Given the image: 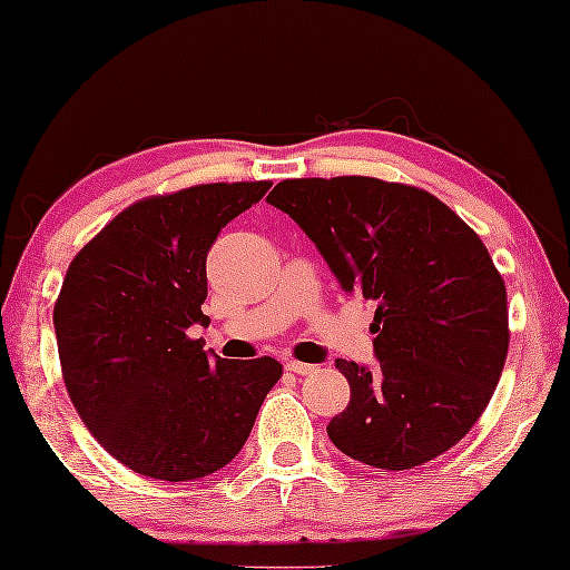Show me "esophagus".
Returning <instances> with one entry per match:
<instances>
[{
    "label": "esophagus",
    "mask_w": 570,
    "mask_h": 570,
    "mask_svg": "<svg viewBox=\"0 0 570 570\" xmlns=\"http://www.w3.org/2000/svg\"><path fill=\"white\" fill-rule=\"evenodd\" d=\"M286 370L294 372V375H313L318 367H313V364H303V362H286Z\"/></svg>",
    "instance_id": "1"
}]
</instances>
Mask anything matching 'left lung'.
<instances>
[{
    "label": "left lung",
    "instance_id": "8db88e82",
    "mask_svg": "<svg viewBox=\"0 0 570 570\" xmlns=\"http://www.w3.org/2000/svg\"><path fill=\"white\" fill-rule=\"evenodd\" d=\"M267 200L303 227L343 292L377 303V367L337 358L351 402L326 426L335 448L404 472L461 442L509 351L507 286L480 235L426 189L375 176L284 179Z\"/></svg>",
    "mask_w": 570,
    "mask_h": 570
}]
</instances>
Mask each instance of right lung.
<instances>
[{
	"instance_id": "1",
	"label": "right lung",
	"mask_w": 570,
	"mask_h": 570,
	"mask_svg": "<svg viewBox=\"0 0 570 570\" xmlns=\"http://www.w3.org/2000/svg\"><path fill=\"white\" fill-rule=\"evenodd\" d=\"M271 181H214L130 203L71 259L53 324L77 415L136 474L187 482L244 448L281 364L225 362L187 330L208 324L206 254Z\"/></svg>"
}]
</instances>
